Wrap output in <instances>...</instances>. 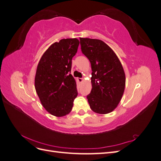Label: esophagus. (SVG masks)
I'll list each match as a JSON object with an SVG mask.
<instances>
[{"label":"esophagus","instance_id":"obj_1","mask_svg":"<svg viewBox=\"0 0 161 161\" xmlns=\"http://www.w3.org/2000/svg\"><path fill=\"white\" fill-rule=\"evenodd\" d=\"M77 80H78V81H79V82H82V81H83V79H82V78H78Z\"/></svg>","mask_w":161,"mask_h":161}]
</instances>
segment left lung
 Listing matches in <instances>:
<instances>
[{
    "label": "left lung",
    "mask_w": 161,
    "mask_h": 161,
    "mask_svg": "<svg viewBox=\"0 0 161 161\" xmlns=\"http://www.w3.org/2000/svg\"><path fill=\"white\" fill-rule=\"evenodd\" d=\"M82 52L89 60L92 69L91 93L87 99L97 114L113 111L123 96L125 75L123 66L114 50L100 40L80 38Z\"/></svg>",
    "instance_id": "left-lung-1"
}]
</instances>
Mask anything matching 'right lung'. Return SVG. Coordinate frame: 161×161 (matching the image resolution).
Returning <instances> with one entry per match:
<instances>
[{
  "label": "right lung",
  "mask_w": 161,
  "mask_h": 161,
  "mask_svg": "<svg viewBox=\"0 0 161 161\" xmlns=\"http://www.w3.org/2000/svg\"><path fill=\"white\" fill-rule=\"evenodd\" d=\"M79 43L76 38H69L52 43L37 64L36 92L43 108L56 117L70 113L78 95L76 82L70 72Z\"/></svg>",
  "instance_id": "obj_1"
}]
</instances>
